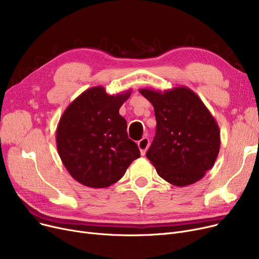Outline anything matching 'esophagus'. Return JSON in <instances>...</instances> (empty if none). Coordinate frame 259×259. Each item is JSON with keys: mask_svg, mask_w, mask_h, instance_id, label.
Here are the masks:
<instances>
[{"mask_svg": "<svg viewBox=\"0 0 259 259\" xmlns=\"http://www.w3.org/2000/svg\"><path fill=\"white\" fill-rule=\"evenodd\" d=\"M149 145H150V142H149V139H148V138H143L141 141H139L138 146H139V148H140L141 154H142L143 156L146 154V151H147V149H148Z\"/></svg>", "mask_w": 259, "mask_h": 259, "instance_id": "34e87169", "label": "esophagus"}]
</instances>
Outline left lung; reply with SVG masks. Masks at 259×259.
Returning a JSON list of instances; mask_svg holds the SVG:
<instances>
[{"instance_id":"obj_1","label":"left lung","mask_w":259,"mask_h":259,"mask_svg":"<svg viewBox=\"0 0 259 259\" xmlns=\"http://www.w3.org/2000/svg\"><path fill=\"white\" fill-rule=\"evenodd\" d=\"M140 92L154 108L156 134L146 156L157 174L178 187L201 180L221 148L220 127L208 108L184 86Z\"/></svg>"}]
</instances>
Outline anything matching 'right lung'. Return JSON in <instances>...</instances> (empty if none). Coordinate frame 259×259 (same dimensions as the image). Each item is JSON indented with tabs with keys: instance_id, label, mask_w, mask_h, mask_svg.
Wrapping results in <instances>:
<instances>
[{
	"instance_id": "add662e5",
	"label": "right lung",
	"mask_w": 259,
	"mask_h": 259,
	"mask_svg": "<svg viewBox=\"0 0 259 259\" xmlns=\"http://www.w3.org/2000/svg\"><path fill=\"white\" fill-rule=\"evenodd\" d=\"M130 94L131 90L110 95L102 86L92 87L79 94L61 116L58 152L79 184L111 186L141 156L138 145L128 138L126 119L118 113Z\"/></svg>"
}]
</instances>
